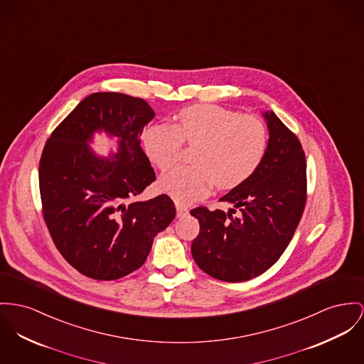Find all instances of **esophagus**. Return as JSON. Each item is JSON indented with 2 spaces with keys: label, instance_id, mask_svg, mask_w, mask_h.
I'll list each match as a JSON object with an SVG mask.
<instances>
[{
  "label": "esophagus",
  "instance_id": "1",
  "mask_svg": "<svg viewBox=\"0 0 364 364\" xmlns=\"http://www.w3.org/2000/svg\"><path fill=\"white\" fill-rule=\"evenodd\" d=\"M188 214H189L188 208H185V207L176 204V217H178V218H183V217H186Z\"/></svg>",
  "mask_w": 364,
  "mask_h": 364
}]
</instances>
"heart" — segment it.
I'll list each match as a JSON object with an SVG mask.
<instances>
[{
	"label": "heart",
	"instance_id": "1",
	"mask_svg": "<svg viewBox=\"0 0 364 364\" xmlns=\"http://www.w3.org/2000/svg\"><path fill=\"white\" fill-rule=\"evenodd\" d=\"M145 150L160 170L179 159L182 144L194 146L192 166L164 173L159 186L181 204L208 193L215 183L232 189L247 181L264 159L267 128L259 119L239 114L218 105H194L183 109L175 127L154 124L145 134Z\"/></svg>",
	"mask_w": 364,
	"mask_h": 364
}]
</instances>
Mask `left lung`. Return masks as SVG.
Wrapping results in <instances>:
<instances>
[{"label": "left lung", "mask_w": 364, "mask_h": 364, "mask_svg": "<svg viewBox=\"0 0 364 364\" xmlns=\"http://www.w3.org/2000/svg\"><path fill=\"white\" fill-rule=\"evenodd\" d=\"M269 141L255 172L219 198L228 213L197 207L200 233L192 242L194 262L230 283L264 273L282 257L306 203V160L295 134L273 113H262Z\"/></svg>", "instance_id": "8db88e82"}]
</instances>
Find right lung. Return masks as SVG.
I'll return each mask as SVG.
<instances>
[{
	"mask_svg": "<svg viewBox=\"0 0 364 364\" xmlns=\"http://www.w3.org/2000/svg\"><path fill=\"white\" fill-rule=\"evenodd\" d=\"M156 117L141 97L95 92L81 100L50 134L38 179L43 215L63 258L95 280H116L142 267L153 239L175 218L167 194L141 201L156 179L141 147ZM102 132L118 139L109 158L89 144Z\"/></svg>",
	"mask_w": 364,
	"mask_h": 364,
	"instance_id": "right-lung-1",
	"label": "right lung"
}]
</instances>
